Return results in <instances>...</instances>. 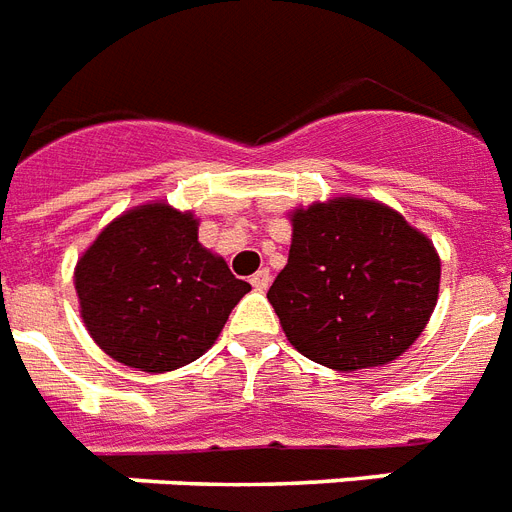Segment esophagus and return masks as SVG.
<instances>
[{
    "label": "esophagus",
    "mask_w": 512,
    "mask_h": 512,
    "mask_svg": "<svg viewBox=\"0 0 512 512\" xmlns=\"http://www.w3.org/2000/svg\"><path fill=\"white\" fill-rule=\"evenodd\" d=\"M269 282H272V275H269V269H259L256 275L251 277V285L256 290H267Z\"/></svg>",
    "instance_id": "esophagus-1"
}]
</instances>
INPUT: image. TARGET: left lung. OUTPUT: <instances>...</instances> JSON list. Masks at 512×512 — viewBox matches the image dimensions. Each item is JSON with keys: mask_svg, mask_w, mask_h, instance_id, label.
Wrapping results in <instances>:
<instances>
[{"mask_svg": "<svg viewBox=\"0 0 512 512\" xmlns=\"http://www.w3.org/2000/svg\"><path fill=\"white\" fill-rule=\"evenodd\" d=\"M439 277L431 240L396 211L338 198L293 214L288 264L267 298L304 357L349 372L410 349L436 306Z\"/></svg>", "mask_w": 512, "mask_h": 512, "instance_id": "left-lung-1", "label": "left lung"}]
</instances>
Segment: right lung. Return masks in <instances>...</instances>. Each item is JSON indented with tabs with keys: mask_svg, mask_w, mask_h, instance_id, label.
<instances>
[{
	"mask_svg": "<svg viewBox=\"0 0 512 512\" xmlns=\"http://www.w3.org/2000/svg\"><path fill=\"white\" fill-rule=\"evenodd\" d=\"M251 285L198 243V222L166 203L108 224L76 267L81 317L97 346L145 372L190 365Z\"/></svg>",
	"mask_w": 512,
	"mask_h": 512,
	"instance_id": "add662e5",
	"label": "right lung"
}]
</instances>
